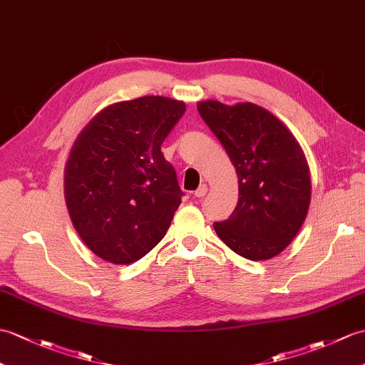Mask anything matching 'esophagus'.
I'll return each instance as SVG.
<instances>
[{
	"label": "esophagus",
	"mask_w": 365,
	"mask_h": 365,
	"mask_svg": "<svg viewBox=\"0 0 365 365\" xmlns=\"http://www.w3.org/2000/svg\"><path fill=\"white\" fill-rule=\"evenodd\" d=\"M207 192H208V186H207L205 183H203V185L199 186V188H197L196 191H194V196H196V197H203Z\"/></svg>",
	"instance_id": "obj_1"
}]
</instances>
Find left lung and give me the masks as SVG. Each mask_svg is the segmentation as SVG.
I'll return each mask as SVG.
<instances>
[{"label":"left lung","mask_w":365,"mask_h":365,"mask_svg":"<svg viewBox=\"0 0 365 365\" xmlns=\"http://www.w3.org/2000/svg\"><path fill=\"white\" fill-rule=\"evenodd\" d=\"M197 110L238 174V205L227 221L213 224L217 236L247 259L277 257L297 236L309 210L311 174L299 141L257 104L207 99Z\"/></svg>","instance_id":"1"}]
</instances>
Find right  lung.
<instances>
[{
	"instance_id": "1",
	"label": "right lung",
	"mask_w": 365,
	"mask_h": 365,
	"mask_svg": "<svg viewBox=\"0 0 365 365\" xmlns=\"http://www.w3.org/2000/svg\"><path fill=\"white\" fill-rule=\"evenodd\" d=\"M185 103L143 96L110 104L76 138L65 165V200L87 247L130 264L163 240L183 192L162 143Z\"/></svg>"
}]
</instances>
